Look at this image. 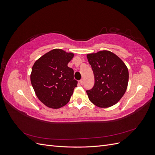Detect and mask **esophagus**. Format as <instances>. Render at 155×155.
Listing matches in <instances>:
<instances>
[{
    "label": "esophagus",
    "instance_id": "1",
    "mask_svg": "<svg viewBox=\"0 0 155 155\" xmlns=\"http://www.w3.org/2000/svg\"><path fill=\"white\" fill-rule=\"evenodd\" d=\"M79 83H80L81 85H83V79H81V80L79 81Z\"/></svg>",
    "mask_w": 155,
    "mask_h": 155
}]
</instances>
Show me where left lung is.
<instances>
[{
    "label": "left lung",
    "instance_id": "obj_1",
    "mask_svg": "<svg viewBox=\"0 0 155 155\" xmlns=\"http://www.w3.org/2000/svg\"><path fill=\"white\" fill-rule=\"evenodd\" d=\"M94 75V85L87 91L94 105L107 108L116 104L127 88L129 70L118 56L109 50L87 55Z\"/></svg>",
    "mask_w": 155,
    "mask_h": 155
}]
</instances>
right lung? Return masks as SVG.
Instances as JSON below:
<instances>
[{"instance_id": "obj_1", "label": "right lung", "mask_w": 155, "mask_h": 155, "mask_svg": "<svg viewBox=\"0 0 155 155\" xmlns=\"http://www.w3.org/2000/svg\"><path fill=\"white\" fill-rule=\"evenodd\" d=\"M72 52L54 49L41 56L34 64L30 74L31 85L38 99L51 109L67 105L73 94L77 81L68 63Z\"/></svg>"}]
</instances>
